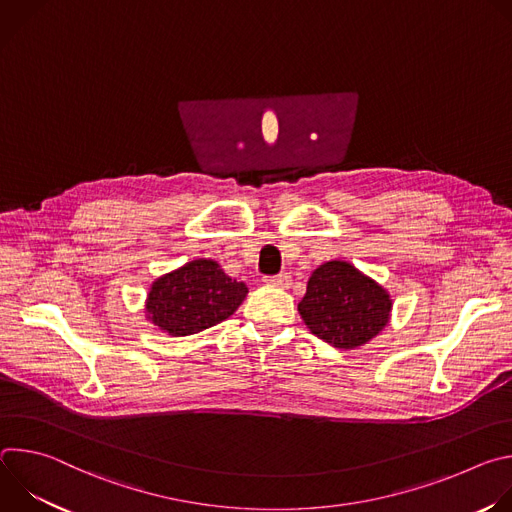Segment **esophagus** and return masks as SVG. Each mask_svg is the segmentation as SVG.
I'll use <instances>...</instances> for the list:
<instances>
[{
  "mask_svg": "<svg viewBox=\"0 0 512 512\" xmlns=\"http://www.w3.org/2000/svg\"><path fill=\"white\" fill-rule=\"evenodd\" d=\"M265 285H273V287H289L291 285V275L289 273H279V275H269L263 277Z\"/></svg>",
  "mask_w": 512,
  "mask_h": 512,
  "instance_id": "1",
  "label": "esophagus"
}]
</instances>
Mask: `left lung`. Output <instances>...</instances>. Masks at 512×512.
<instances>
[{"mask_svg":"<svg viewBox=\"0 0 512 512\" xmlns=\"http://www.w3.org/2000/svg\"><path fill=\"white\" fill-rule=\"evenodd\" d=\"M306 326L334 348H356L389 322L391 300L371 277L346 261L320 265L298 306Z\"/></svg>","mask_w":512,"mask_h":512,"instance_id":"8db88e82","label":"left lung"}]
</instances>
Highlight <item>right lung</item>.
Returning a JSON list of instances; mask_svg holds the SVG:
<instances>
[{
	"label": "right lung",
	"instance_id": "add662e5",
	"mask_svg": "<svg viewBox=\"0 0 512 512\" xmlns=\"http://www.w3.org/2000/svg\"><path fill=\"white\" fill-rule=\"evenodd\" d=\"M245 296L243 281L231 279L216 261L198 259L152 285L148 314L168 334L188 336L227 320Z\"/></svg>",
	"mask_w": 512,
	"mask_h": 512
}]
</instances>
